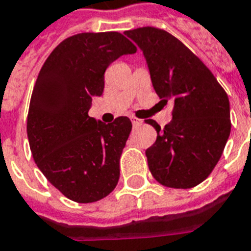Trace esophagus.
Here are the masks:
<instances>
[{"label": "esophagus", "mask_w": 251, "mask_h": 251, "mask_svg": "<svg viewBox=\"0 0 251 251\" xmlns=\"http://www.w3.org/2000/svg\"><path fill=\"white\" fill-rule=\"evenodd\" d=\"M131 122H132V124L135 126V127H136V126H140V124H141V120L137 119V118H135V116H132Z\"/></svg>", "instance_id": "1"}]
</instances>
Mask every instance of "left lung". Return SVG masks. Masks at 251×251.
Segmentation results:
<instances>
[{
  "label": "left lung",
  "mask_w": 251,
  "mask_h": 251,
  "mask_svg": "<svg viewBox=\"0 0 251 251\" xmlns=\"http://www.w3.org/2000/svg\"><path fill=\"white\" fill-rule=\"evenodd\" d=\"M124 34L143 51L161 103H174L164 129L145 120L157 131L156 143L145 152L149 170L166 187H194L211 174L228 141V95L201 60L172 34L156 27Z\"/></svg>",
  "instance_id": "obj_1"
}]
</instances>
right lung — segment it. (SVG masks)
I'll return each instance as SVG.
<instances>
[{"label": "right lung", "instance_id": "right-lung-1", "mask_svg": "<svg viewBox=\"0 0 251 251\" xmlns=\"http://www.w3.org/2000/svg\"><path fill=\"white\" fill-rule=\"evenodd\" d=\"M136 47L124 35L82 32L60 43L39 72L27 116L30 149L40 172L68 199L93 203L119 180V161L132 123L104 124L87 112L104 89L112 61Z\"/></svg>", "mask_w": 251, "mask_h": 251}]
</instances>
